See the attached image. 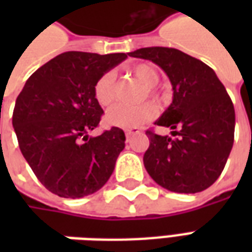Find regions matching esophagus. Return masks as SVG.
<instances>
[{
  "mask_svg": "<svg viewBox=\"0 0 252 252\" xmlns=\"http://www.w3.org/2000/svg\"><path fill=\"white\" fill-rule=\"evenodd\" d=\"M126 139H131L132 136H133V135H136V133H139V131H137V129H126Z\"/></svg>",
  "mask_w": 252,
  "mask_h": 252,
  "instance_id": "esophagus-1",
  "label": "esophagus"
}]
</instances>
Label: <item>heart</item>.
Wrapping results in <instances>:
<instances>
[{"instance_id":"heart-1","label":"heart","mask_w":252,"mask_h":252,"mask_svg":"<svg viewBox=\"0 0 252 252\" xmlns=\"http://www.w3.org/2000/svg\"><path fill=\"white\" fill-rule=\"evenodd\" d=\"M133 77L144 86L143 95H150L155 101L160 99V94L157 90V83L160 79L157 67L148 62H140L128 68ZM94 98L101 106H109L116 98V77L112 71L102 74L94 85ZM155 115V108L150 102L128 106V105H116L105 115V123L116 128H137Z\"/></svg>"}]
</instances>
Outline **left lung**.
Here are the masks:
<instances>
[{
  "label": "left lung",
  "instance_id": "obj_1",
  "mask_svg": "<svg viewBox=\"0 0 252 252\" xmlns=\"http://www.w3.org/2000/svg\"><path fill=\"white\" fill-rule=\"evenodd\" d=\"M129 57L158 64L173 86V102L155 121L173 136L147 131L144 167L158 185L175 193H198L220 177L232 150L235 109L211 67L185 52L147 47Z\"/></svg>",
  "mask_w": 252,
  "mask_h": 252
}]
</instances>
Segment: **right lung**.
<instances>
[{
	"mask_svg": "<svg viewBox=\"0 0 252 252\" xmlns=\"http://www.w3.org/2000/svg\"><path fill=\"white\" fill-rule=\"evenodd\" d=\"M126 58L63 52L37 68L16 99L12 123L20 150L37 180L54 194H93L113 173L126 147L124 131L112 126L94 137L88 132L104 113L94 98V85Z\"/></svg>",
	"mask_w": 252,
	"mask_h": 252,
	"instance_id": "obj_1",
	"label": "right lung"
}]
</instances>
